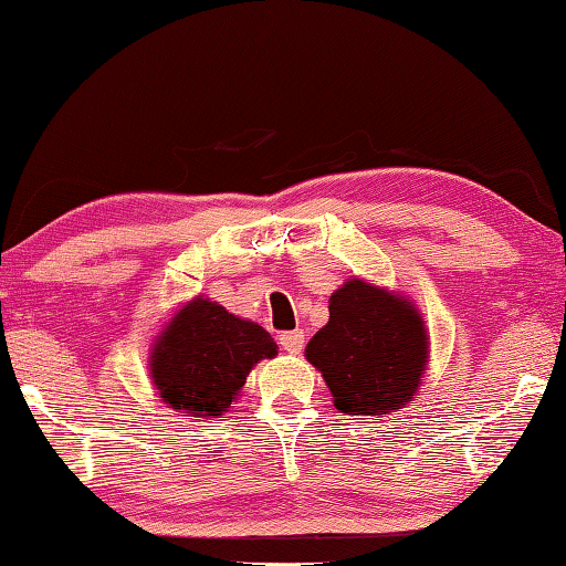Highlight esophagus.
Here are the masks:
<instances>
[{"label":"esophagus","mask_w":566,"mask_h":566,"mask_svg":"<svg viewBox=\"0 0 566 566\" xmlns=\"http://www.w3.org/2000/svg\"><path fill=\"white\" fill-rule=\"evenodd\" d=\"M280 344L286 354H300L304 346V332L302 328H294V332H284L280 336Z\"/></svg>","instance_id":"1"}]
</instances>
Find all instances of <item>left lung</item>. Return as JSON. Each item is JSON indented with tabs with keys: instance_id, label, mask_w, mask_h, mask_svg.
<instances>
[{
	"instance_id": "1",
	"label": "left lung",
	"mask_w": 566,
	"mask_h": 566,
	"mask_svg": "<svg viewBox=\"0 0 566 566\" xmlns=\"http://www.w3.org/2000/svg\"><path fill=\"white\" fill-rule=\"evenodd\" d=\"M346 416H388L418 396L430 358L428 328L413 300L366 280L328 296V322L304 348Z\"/></svg>"
}]
</instances>
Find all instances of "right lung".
Masks as SVG:
<instances>
[{
    "label": "right lung",
    "mask_w": 566,
    "mask_h": 566,
    "mask_svg": "<svg viewBox=\"0 0 566 566\" xmlns=\"http://www.w3.org/2000/svg\"><path fill=\"white\" fill-rule=\"evenodd\" d=\"M276 348L260 324L198 294L153 338L148 371L168 408L192 418H220L240 398L252 368L274 358Z\"/></svg>",
    "instance_id": "1"
}]
</instances>
